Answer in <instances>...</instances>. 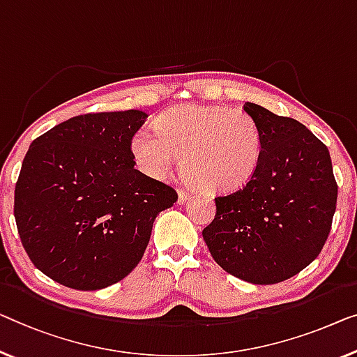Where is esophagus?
<instances>
[{
  "label": "esophagus",
  "mask_w": 357,
  "mask_h": 357,
  "mask_svg": "<svg viewBox=\"0 0 357 357\" xmlns=\"http://www.w3.org/2000/svg\"><path fill=\"white\" fill-rule=\"evenodd\" d=\"M189 195H190V194L188 192V190H184V189H179V190H178V204L183 205L184 202L189 199Z\"/></svg>",
  "instance_id": "esophagus-1"
}]
</instances>
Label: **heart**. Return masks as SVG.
<instances>
[{
  "mask_svg": "<svg viewBox=\"0 0 357 357\" xmlns=\"http://www.w3.org/2000/svg\"><path fill=\"white\" fill-rule=\"evenodd\" d=\"M155 131H137L131 152L141 172L162 179L183 157V173L205 192H234L258 172L263 135L257 121L225 105H181L165 112Z\"/></svg>",
  "mask_w": 357,
  "mask_h": 357,
  "instance_id": "b5f03b06",
  "label": "heart"
}]
</instances>
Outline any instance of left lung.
Listing matches in <instances>:
<instances>
[{
    "mask_svg": "<svg viewBox=\"0 0 357 357\" xmlns=\"http://www.w3.org/2000/svg\"><path fill=\"white\" fill-rule=\"evenodd\" d=\"M263 135L255 176L216 197V215L202 231L226 273L257 285L294 278L319 257L337 208L331 153L300 121L245 102Z\"/></svg>",
    "mask_w": 357,
    "mask_h": 357,
    "instance_id": "obj_1",
    "label": "left lung"
}]
</instances>
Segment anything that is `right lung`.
<instances>
[{
    "label": "right lung",
    "mask_w": 357,
    "mask_h": 357,
    "mask_svg": "<svg viewBox=\"0 0 357 357\" xmlns=\"http://www.w3.org/2000/svg\"><path fill=\"white\" fill-rule=\"evenodd\" d=\"M142 110L78 115L31 142L14 192L26 255L43 274L75 290L125 279L176 190L135 168L131 141Z\"/></svg>",
    "instance_id": "1"
}]
</instances>
